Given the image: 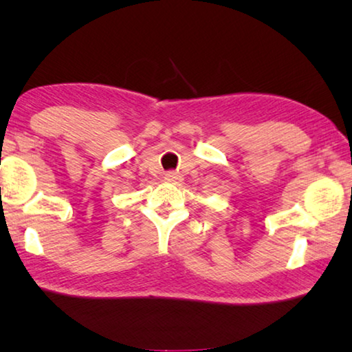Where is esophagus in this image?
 Instances as JSON below:
<instances>
[{
    "label": "esophagus",
    "instance_id": "1",
    "mask_svg": "<svg viewBox=\"0 0 352 352\" xmlns=\"http://www.w3.org/2000/svg\"><path fill=\"white\" fill-rule=\"evenodd\" d=\"M164 180L168 182V183H172V184H178V183H182L183 177H182L180 174H178V172L170 170V172H166V175H164Z\"/></svg>",
    "mask_w": 352,
    "mask_h": 352
}]
</instances>
